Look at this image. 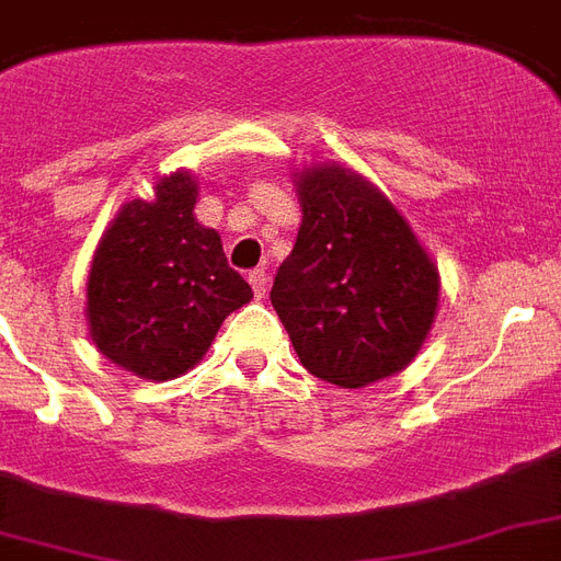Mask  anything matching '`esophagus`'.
Masks as SVG:
<instances>
[{
    "label": "esophagus",
    "instance_id": "esophagus-1",
    "mask_svg": "<svg viewBox=\"0 0 561 561\" xmlns=\"http://www.w3.org/2000/svg\"><path fill=\"white\" fill-rule=\"evenodd\" d=\"M250 285H253L255 297H264V290H267V282H271V276H267V271L264 267H255V271H250Z\"/></svg>",
    "mask_w": 561,
    "mask_h": 561
}]
</instances>
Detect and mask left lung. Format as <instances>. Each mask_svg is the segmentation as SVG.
<instances>
[{"label":"left lung","mask_w":561,"mask_h":561,"mask_svg":"<svg viewBox=\"0 0 561 561\" xmlns=\"http://www.w3.org/2000/svg\"><path fill=\"white\" fill-rule=\"evenodd\" d=\"M297 186L302 224L271 302L302 367L358 390L413 360L434 323L439 276L408 220L364 178L320 165Z\"/></svg>","instance_id":"1"}]
</instances>
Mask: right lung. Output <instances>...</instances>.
I'll list each match as a JSON object with an SVG mask.
<instances>
[{"mask_svg": "<svg viewBox=\"0 0 561 561\" xmlns=\"http://www.w3.org/2000/svg\"><path fill=\"white\" fill-rule=\"evenodd\" d=\"M188 171L130 201L101 238L87 282L92 341L139 378L169 381L206 355L220 323L253 299L215 229L194 220Z\"/></svg>", "mask_w": 561, "mask_h": 561, "instance_id": "right-lung-1", "label": "right lung"}]
</instances>
